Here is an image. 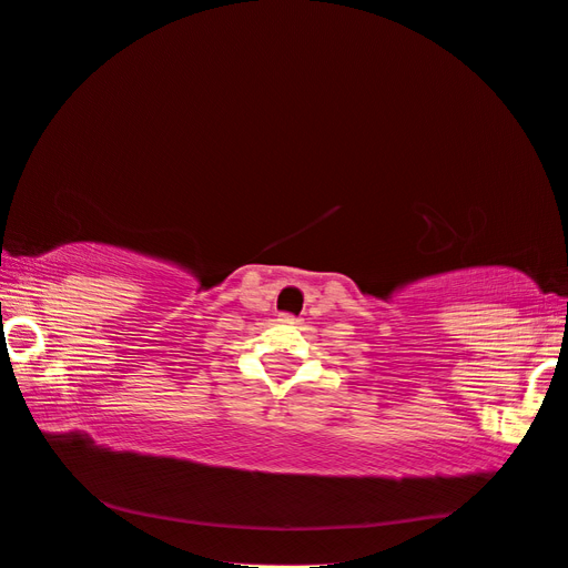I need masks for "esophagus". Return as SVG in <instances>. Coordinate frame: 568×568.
Returning a JSON list of instances; mask_svg holds the SVG:
<instances>
[{
  "mask_svg": "<svg viewBox=\"0 0 568 568\" xmlns=\"http://www.w3.org/2000/svg\"><path fill=\"white\" fill-rule=\"evenodd\" d=\"M281 321H283V323H297V318L292 316V314H281Z\"/></svg>",
  "mask_w": 568,
  "mask_h": 568,
  "instance_id": "34e87169",
  "label": "esophagus"
}]
</instances>
